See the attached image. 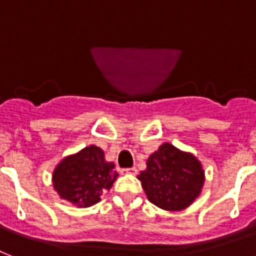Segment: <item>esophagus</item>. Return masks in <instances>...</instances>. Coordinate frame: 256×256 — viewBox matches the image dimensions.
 <instances>
[{"instance_id": "1", "label": "esophagus", "mask_w": 256, "mask_h": 256, "mask_svg": "<svg viewBox=\"0 0 256 256\" xmlns=\"http://www.w3.org/2000/svg\"><path fill=\"white\" fill-rule=\"evenodd\" d=\"M121 172H122V174H136L138 170H136L135 167H130V168H122Z\"/></svg>"}]
</instances>
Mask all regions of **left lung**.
I'll return each mask as SVG.
<instances>
[{
	"label": "left lung",
	"mask_w": 256,
	"mask_h": 256,
	"mask_svg": "<svg viewBox=\"0 0 256 256\" xmlns=\"http://www.w3.org/2000/svg\"><path fill=\"white\" fill-rule=\"evenodd\" d=\"M138 178L150 202L170 212L192 205L205 182L198 159L170 143L162 144L147 159V168Z\"/></svg>",
	"instance_id": "left-lung-1"
}]
</instances>
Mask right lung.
I'll return each instance as SVG.
<instances>
[{"label":"right lung","instance_id":"obj_1","mask_svg":"<svg viewBox=\"0 0 256 256\" xmlns=\"http://www.w3.org/2000/svg\"><path fill=\"white\" fill-rule=\"evenodd\" d=\"M116 178L114 163L105 160L100 147L89 146L55 167L52 185L60 198L86 208L101 201V194L112 188Z\"/></svg>","mask_w":256,"mask_h":256}]
</instances>
